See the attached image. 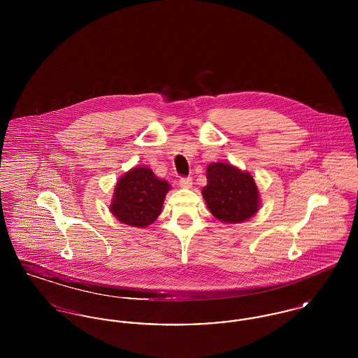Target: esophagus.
I'll use <instances>...</instances> for the list:
<instances>
[{
    "label": "esophagus",
    "mask_w": 358,
    "mask_h": 358,
    "mask_svg": "<svg viewBox=\"0 0 358 358\" xmlns=\"http://www.w3.org/2000/svg\"><path fill=\"white\" fill-rule=\"evenodd\" d=\"M178 184H180V187H187V189H189V187H192V185H193V180H192L190 177H181L180 181H178Z\"/></svg>",
    "instance_id": "esophagus-1"
}]
</instances>
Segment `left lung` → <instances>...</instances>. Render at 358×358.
Masks as SVG:
<instances>
[{
  "label": "left lung",
  "mask_w": 358,
  "mask_h": 358,
  "mask_svg": "<svg viewBox=\"0 0 358 358\" xmlns=\"http://www.w3.org/2000/svg\"><path fill=\"white\" fill-rule=\"evenodd\" d=\"M206 181L201 193L210 213L220 222H245L259 210V192L248 171L231 164L213 162L206 168Z\"/></svg>",
  "instance_id": "left-lung-1"
}]
</instances>
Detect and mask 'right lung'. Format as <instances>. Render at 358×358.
I'll return each instance as SVG.
<instances>
[{
	"instance_id": "right-lung-1",
	"label": "right lung",
	"mask_w": 358,
	"mask_h": 358,
	"mask_svg": "<svg viewBox=\"0 0 358 358\" xmlns=\"http://www.w3.org/2000/svg\"><path fill=\"white\" fill-rule=\"evenodd\" d=\"M169 189L149 168H133L118 180L110 210L120 222L145 228L159 216Z\"/></svg>"
}]
</instances>
